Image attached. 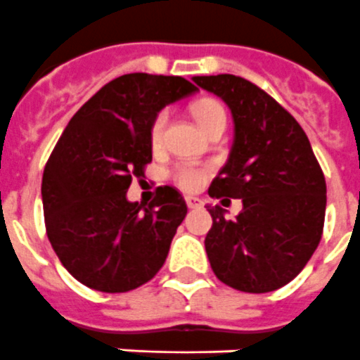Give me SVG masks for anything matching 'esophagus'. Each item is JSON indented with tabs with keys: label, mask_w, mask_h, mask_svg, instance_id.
Returning a JSON list of instances; mask_svg holds the SVG:
<instances>
[{
	"label": "esophagus",
	"mask_w": 360,
	"mask_h": 360,
	"mask_svg": "<svg viewBox=\"0 0 360 360\" xmlns=\"http://www.w3.org/2000/svg\"><path fill=\"white\" fill-rule=\"evenodd\" d=\"M186 205H188V208H199L203 205V201L199 198H194V195H186Z\"/></svg>",
	"instance_id": "1"
}]
</instances>
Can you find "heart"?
<instances>
[{"mask_svg": "<svg viewBox=\"0 0 360 360\" xmlns=\"http://www.w3.org/2000/svg\"><path fill=\"white\" fill-rule=\"evenodd\" d=\"M192 113H194L199 128L203 129V131L216 119L226 117L223 105L217 104L216 101H210V98H203V101L195 102L194 108H192ZM166 119H168V113H166V111H161V113L153 119L152 128H150V141H152L153 146H159V144H161ZM172 177H174V181L181 186V188L195 190L203 185L205 179H207V170H205L203 166L195 165V162H183V165L175 166L174 172H172Z\"/></svg>", "mask_w": 360, "mask_h": 360, "instance_id": "1", "label": "heart"}]
</instances>
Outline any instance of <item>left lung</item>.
<instances>
[{
  "instance_id": "8db88e82",
  "label": "left lung",
  "mask_w": 360,
  "mask_h": 360,
  "mask_svg": "<svg viewBox=\"0 0 360 360\" xmlns=\"http://www.w3.org/2000/svg\"><path fill=\"white\" fill-rule=\"evenodd\" d=\"M194 82L219 96L234 119L229 161L208 195L243 203L234 219H226L219 205L207 208L210 267L238 291H276L306 267L322 238V168L300 124L264 89L234 75L194 77Z\"/></svg>"
}]
</instances>
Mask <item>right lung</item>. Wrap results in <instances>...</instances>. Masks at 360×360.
Here are the masks:
<instances>
[{"label":"right lung","mask_w":360,"mask_h":360,"mask_svg":"<svg viewBox=\"0 0 360 360\" xmlns=\"http://www.w3.org/2000/svg\"><path fill=\"white\" fill-rule=\"evenodd\" d=\"M194 91L183 77L129 72L98 89L63 129L41 179L45 229L63 267L87 288L131 291L165 264L185 199L159 186L152 203L139 205L126 192L152 162L157 113Z\"/></svg>","instance_id":"1"}]
</instances>
